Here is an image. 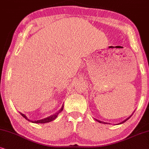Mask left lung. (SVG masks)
Returning a JSON list of instances; mask_svg holds the SVG:
<instances>
[{
  "instance_id": "obj_1",
  "label": "left lung",
  "mask_w": 149,
  "mask_h": 149,
  "mask_svg": "<svg viewBox=\"0 0 149 149\" xmlns=\"http://www.w3.org/2000/svg\"><path fill=\"white\" fill-rule=\"evenodd\" d=\"M131 116H130L129 118H127V120H124V121H123V122H121V123H120V124H122V123H124V122H125L126 121H127V120H129V118H131ZM97 120V122H100V123H103V124H105V122H102V121H100V120Z\"/></svg>"
}]
</instances>
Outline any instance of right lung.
Instances as JSON below:
<instances>
[{
    "instance_id": "1",
    "label": "right lung",
    "mask_w": 149,
    "mask_h": 149,
    "mask_svg": "<svg viewBox=\"0 0 149 149\" xmlns=\"http://www.w3.org/2000/svg\"><path fill=\"white\" fill-rule=\"evenodd\" d=\"M63 107H64V106L62 107V108L61 109V110H60L59 111H58V113H55L54 115H53V116H49V117H48V118H45V119H42V120H37V121H34V122L32 121V122H34V123H42V124H43V123H47V122H49L53 121V120H55L56 118H57L58 116V114H59L60 113H61V112L63 110ZM20 114H21V116H22V117H23V118H25L26 120H29V121H30V120H29V119H27V118L25 116V115L22 114V113H20Z\"/></svg>"
}]
</instances>
